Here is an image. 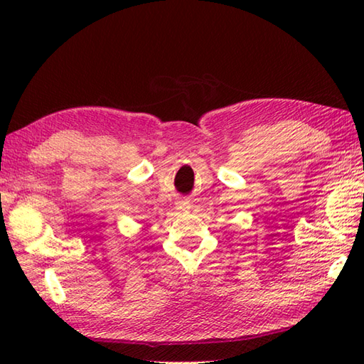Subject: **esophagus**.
<instances>
[{
	"instance_id": "34e87169",
	"label": "esophagus",
	"mask_w": 364,
	"mask_h": 364,
	"mask_svg": "<svg viewBox=\"0 0 364 364\" xmlns=\"http://www.w3.org/2000/svg\"><path fill=\"white\" fill-rule=\"evenodd\" d=\"M189 208H191L189 202H180V203H178V210H180V211H186V210H189Z\"/></svg>"
}]
</instances>
